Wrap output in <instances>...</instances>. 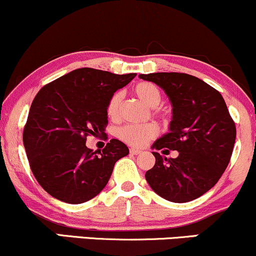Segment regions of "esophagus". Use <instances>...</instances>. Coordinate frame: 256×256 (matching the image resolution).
Segmentation results:
<instances>
[{
    "instance_id": "esophagus-1",
    "label": "esophagus",
    "mask_w": 256,
    "mask_h": 256,
    "mask_svg": "<svg viewBox=\"0 0 256 256\" xmlns=\"http://www.w3.org/2000/svg\"><path fill=\"white\" fill-rule=\"evenodd\" d=\"M129 152H130L132 154H142V150H139V148H132L130 150H129Z\"/></svg>"
}]
</instances>
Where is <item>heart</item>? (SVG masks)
Masks as SVG:
<instances>
[{"mask_svg":"<svg viewBox=\"0 0 256 256\" xmlns=\"http://www.w3.org/2000/svg\"><path fill=\"white\" fill-rule=\"evenodd\" d=\"M134 96H136L140 102L148 108H157L162 102V92L154 83L151 82H140L133 90ZM120 104H122V94L114 93L111 96L106 106V114L111 120H117L120 116ZM158 133V128L154 123H148V124H127L123 126L117 132V136L122 142L130 146H140L146 145L151 139Z\"/></svg>","mask_w":256,"mask_h":256,"instance_id":"1","label":"heart"}]
</instances>
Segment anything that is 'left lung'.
I'll return each instance as SVG.
<instances>
[{"label": "left lung", "mask_w": 256, "mask_h": 256, "mask_svg": "<svg viewBox=\"0 0 256 256\" xmlns=\"http://www.w3.org/2000/svg\"><path fill=\"white\" fill-rule=\"evenodd\" d=\"M160 86L173 106L169 133L152 145L156 150L179 152L166 158L152 152L156 163L146 182L166 200H196L219 182L231 160L236 126L221 94L197 77L182 72L140 74Z\"/></svg>", "instance_id": "obj_1"}]
</instances>
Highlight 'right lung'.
<instances>
[{
  "label": "right lung",
  "instance_id": "add662e5",
  "mask_svg": "<svg viewBox=\"0 0 256 256\" xmlns=\"http://www.w3.org/2000/svg\"><path fill=\"white\" fill-rule=\"evenodd\" d=\"M136 74H116L82 68L48 83L36 94L22 133L34 176L50 196L71 204L96 197L127 146L111 139L102 151L86 146L88 136L105 134L111 96Z\"/></svg>",
  "mask_w": 256,
  "mask_h": 256
}]
</instances>
